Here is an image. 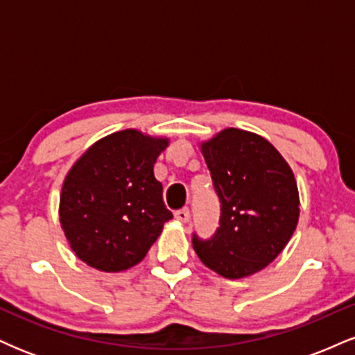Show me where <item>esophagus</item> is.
Here are the masks:
<instances>
[{"instance_id": "esophagus-1", "label": "esophagus", "mask_w": 355, "mask_h": 355, "mask_svg": "<svg viewBox=\"0 0 355 355\" xmlns=\"http://www.w3.org/2000/svg\"><path fill=\"white\" fill-rule=\"evenodd\" d=\"M175 218L178 220V222L182 223H187L190 220V210L189 209H180L175 211Z\"/></svg>"}]
</instances>
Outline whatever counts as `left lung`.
Segmentation results:
<instances>
[{
  "mask_svg": "<svg viewBox=\"0 0 355 355\" xmlns=\"http://www.w3.org/2000/svg\"><path fill=\"white\" fill-rule=\"evenodd\" d=\"M200 148L220 198V227L209 240L193 234L195 252L225 279L255 274L284 250L299 222L294 172L270 141L245 130H222Z\"/></svg>",
  "mask_w": 355,
  "mask_h": 355,
  "instance_id": "obj_1",
  "label": "left lung"
}]
</instances>
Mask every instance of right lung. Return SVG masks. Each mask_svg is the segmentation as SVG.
Instances as JSON below:
<instances>
[{
  "label": "right lung",
  "instance_id": "right-lung-1",
  "mask_svg": "<svg viewBox=\"0 0 355 355\" xmlns=\"http://www.w3.org/2000/svg\"><path fill=\"white\" fill-rule=\"evenodd\" d=\"M168 138L121 130L85 152L63 182L60 223L80 260L101 272H121L144 260L173 217L153 165Z\"/></svg>",
  "mask_w": 355,
  "mask_h": 355
}]
</instances>
